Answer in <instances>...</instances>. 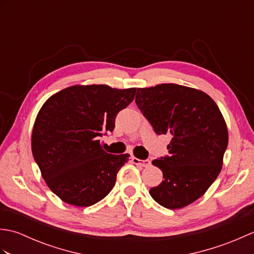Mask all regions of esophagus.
Listing matches in <instances>:
<instances>
[{
    "label": "esophagus",
    "instance_id": "esophagus-1",
    "mask_svg": "<svg viewBox=\"0 0 254 254\" xmlns=\"http://www.w3.org/2000/svg\"><path fill=\"white\" fill-rule=\"evenodd\" d=\"M132 160H133V163L135 164V165H139V166H142V167H148L150 165V160L149 159H144L143 160V159H138L136 157H133Z\"/></svg>",
    "mask_w": 254,
    "mask_h": 254
}]
</instances>
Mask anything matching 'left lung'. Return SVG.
<instances>
[{
	"label": "left lung",
	"mask_w": 254,
	"mask_h": 254,
	"mask_svg": "<svg viewBox=\"0 0 254 254\" xmlns=\"http://www.w3.org/2000/svg\"><path fill=\"white\" fill-rule=\"evenodd\" d=\"M135 102L157 135L169 134V155L153 160L164 180L149 190L161 206L182 208L216 180L228 145L219 108L201 90L177 84L137 88Z\"/></svg>",
	"instance_id": "1"
}]
</instances>
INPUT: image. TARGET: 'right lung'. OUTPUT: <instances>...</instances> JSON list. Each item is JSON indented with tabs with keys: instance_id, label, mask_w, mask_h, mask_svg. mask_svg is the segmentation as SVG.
Wrapping results in <instances>:
<instances>
[{
	"instance_id": "add662e5",
	"label": "right lung",
	"mask_w": 254,
	"mask_h": 254,
	"mask_svg": "<svg viewBox=\"0 0 254 254\" xmlns=\"http://www.w3.org/2000/svg\"><path fill=\"white\" fill-rule=\"evenodd\" d=\"M135 93L136 88L108 85L72 86L42 106L32 130V155L48 187L62 201L87 207L115 187L130 155L106 153L99 138L113 131L119 111Z\"/></svg>"
}]
</instances>
